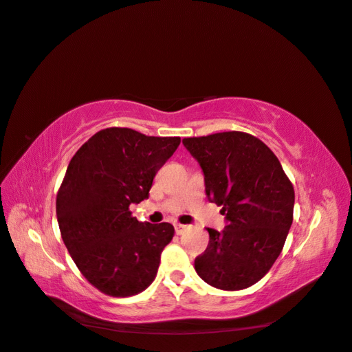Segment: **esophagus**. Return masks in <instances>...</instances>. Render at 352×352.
<instances>
[{
  "label": "esophagus",
  "mask_w": 352,
  "mask_h": 352,
  "mask_svg": "<svg viewBox=\"0 0 352 352\" xmlns=\"http://www.w3.org/2000/svg\"><path fill=\"white\" fill-rule=\"evenodd\" d=\"M186 229H188V226H186V225H181V223H176V225H175V231H176L177 235L184 234V232L186 231Z\"/></svg>",
  "instance_id": "esophagus-1"
}]
</instances>
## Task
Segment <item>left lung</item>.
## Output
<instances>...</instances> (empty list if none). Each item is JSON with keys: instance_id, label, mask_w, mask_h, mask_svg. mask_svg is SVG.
<instances>
[{"instance_id": "1", "label": "left lung", "mask_w": 352, "mask_h": 352, "mask_svg": "<svg viewBox=\"0 0 352 352\" xmlns=\"http://www.w3.org/2000/svg\"><path fill=\"white\" fill-rule=\"evenodd\" d=\"M204 171L210 202L221 206L223 231L195 260L197 275L220 290H243L267 274L293 221L295 190L275 153L245 132L184 138Z\"/></svg>"}]
</instances>
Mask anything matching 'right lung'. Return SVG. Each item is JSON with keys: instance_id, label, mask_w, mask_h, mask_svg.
I'll list each match as a JSON object with an SVG mask.
<instances>
[{"instance_id": "add662e5", "label": "right lung", "mask_w": 352, "mask_h": 352, "mask_svg": "<svg viewBox=\"0 0 352 352\" xmlns=\"http://www.w3.org/2000/svg\"><path fill=\"white\" fill-rule=\"evenodd\" d=\"M179 144V136L109 127L69 161L56 199L57 223L76 266L104 295L132 296L153 283L175 228L138 221L129 206L148 197Z\"/></svg>"}]
</instances>
